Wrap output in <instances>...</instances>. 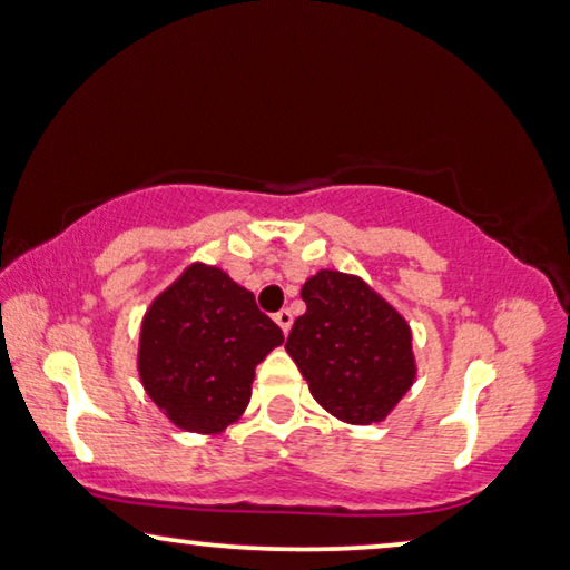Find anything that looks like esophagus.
I'll return each mask as SVG.
<instances>
[{"label":"esophagus","instance_id":"obj_1","mask_svg":"<svg viewBox=\"0 0 570 570\" xmlns=\"http://www.w3.org/2000/svg\"><path fill=\"white\" fill-rule=\"evenodd\" d=\"M275 322L279 324V330H283V335H287V332H291V327H293V314L287 312V308H283V312L275 314Z\"/></svg>","mask_w":570,"mask_h":570}]
</instances>
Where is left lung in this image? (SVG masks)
<instances>
[{
	"label": "left lung",
	"instance_id": "obj_1",
	"mask_svg": "<svg viewBox=\"0 0 570 570\" xmlns=\"http://www.w3.org/2000/svg\"><path fill=\"white\" fill-rule=\"evenodd\" d=\"M301 298L306 314L295 320L285 351L314 401L345 424H380L416 382L411 324L351 272L320 269Z\"/></svg>",
	"mask_w": 570,
	"mask_h": 570
}]
</instances>
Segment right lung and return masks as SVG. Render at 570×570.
Wrapping results in <instances>:
<instances>
[{"label": "right lung", "instance_id": "obj_1", "mask_svg": "<svg viewBox=\"0 0 570 570\" xmlns=\"http://www.w3.org/2000/svg\"><path fill=\"white\" fill-rule=\"evenodd\" d=\"M283 340L254 293L217 264L194 262L140 320L138 376L177 430L209 438L243 416L256 366Z\"/></svg>", "mask_w": 570, "mask_h": 570}]
</instances>
